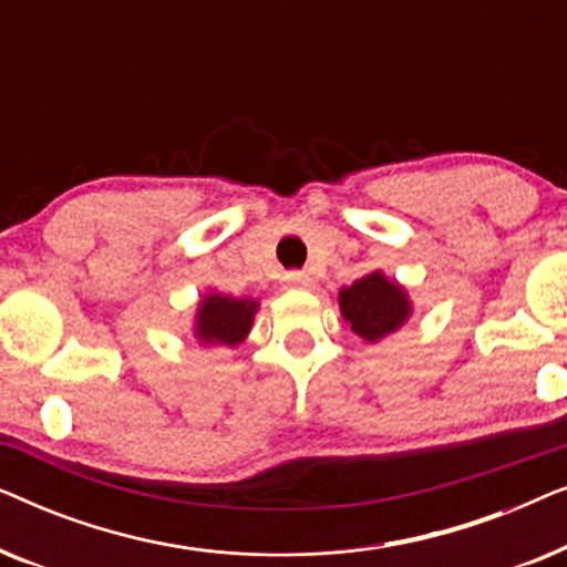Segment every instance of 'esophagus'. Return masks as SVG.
I'll use <instances>...</instances> for the list:
<instances>
[{
	"label": "esophagus",
	"instance_id": "34e87169",
	"mask_svg": "<svg viewBox=\"0 0 567 567\" xmlns=\"http://www.w3.org/2000/svg\"><path fill=\"white\" fill-rule=\"evenodd\" d=\"M284 286L286 289H309L312 286V278H309L305 270H289L284 276Z\"/></svg>",
	"mask_w": 567,
	"mask_h": 567
}]
</instances>
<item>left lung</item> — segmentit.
Here are the masks:
<instances>
[{"label": "left lung", "instance_id": "8db88e82", "mask_svg": "<svg viewBox=\"0 0 567 567\" xmlns=\"http://www.w3.org/2000/svg\"><path fill=\"white\" fill-rule=\"evenodd\" d=\"M340 309L353 332L371 343L398 330L410 315L405 291L398 284L386 281L379 270L346 286L340 291Z\"/></svg>", "mask_w": 567, "mask_h": 567}]
</instances>
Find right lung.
<instances>
[{
  "label": "right lung",
  "mask_w": 567,
  "mask_h": 567,
  "mask_svg": "<svg viewBox=\"0 0 567 567\" xmlns=\"http://www.w3.org/2000/svg\"><path fill=\"white\" fill-rule=\"evenodd\" d=\"M255 309H258V301L212 293L198 309V340L200 343L237 346L250 330Z\"/></svg>",
  "instance_id": "add662e5"
}]
</instances>
